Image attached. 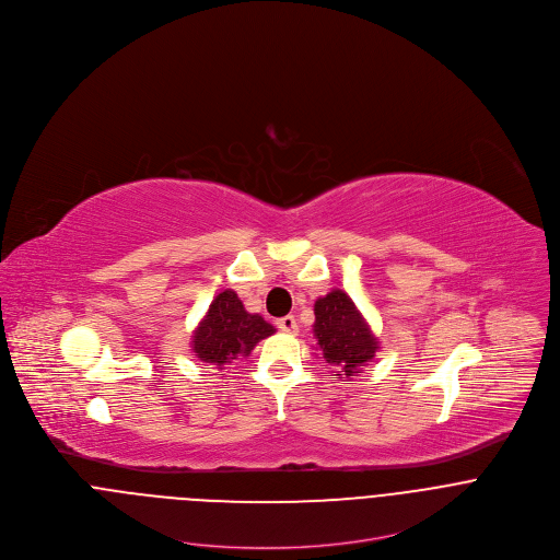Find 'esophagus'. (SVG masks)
Here are the masks:
<instances>
[{"label":"esophagus","mask_w":560,"mask_h":560,"mask_svg":"<svg viewBox=\"0 0 560 560\" xmlns=\"http://www.w3.org/2000/svg\"><path fill=\"white\" fill-rule=\"evenodd\" d=\"M276 325H278L282 331H287V334H295V331H298V320H295V317H291V315L276 320Z\"/></svg>","instance_id":"1"}]
</instances>
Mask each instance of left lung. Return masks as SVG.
Segmentation results:
<instances>
[{
    "label": "left lung",
    "instance_id": "1",
    "mask_svg": "<svg viewBox=\"0 0 560 560\" xmlns=\"http://www.w3.org/2000/svg\"><path fill=\"white\" fill-rule=\"evenodd\" d=\"M315 336L327 364H334L340 377L351 380L360 366L375 358L380 349L369 323L340 289L329 291L315 302Z\"/></svg>",
    "mask_w": 560,
    "mask_h": 560
}]
</instances>
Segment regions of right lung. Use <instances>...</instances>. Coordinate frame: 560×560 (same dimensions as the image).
Wrapping results in <instances>:
<instances>
[{"label": "right lung", "mask_w": 560, "mask_h": 560, "mask_svg": "<svg viewBox=\"0 0 560 560\" xmlns=\"http://www.w3.org/2000/svg\"><path fill=\"white\" fill-rule=\"evenodd\" d=\"M276 331L260 315L243 308L235 291H222L191 336V351L207 364L224 369L240 355H249L256 342Z\"/></svg>", "instance_id": "1"}]
</instances>
